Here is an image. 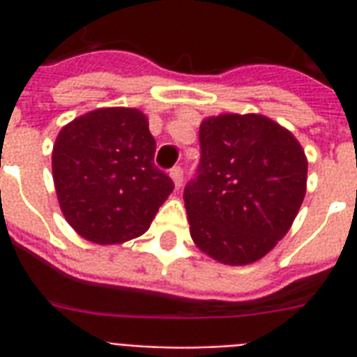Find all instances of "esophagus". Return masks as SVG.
Returning a JSON list of instances; mask_svg holds the SVG:
<instances>
[{"label": "esophagus", "instance_id": "34e87169", "mask_svg": "<svg viewBox=\"0 0 357 357\" xmlns=\"http://www.w3.org/2000/svg\"><path fill=\"white\" fill-rule=\"evenodd\" d=\"M170 178L174 179V185L176 187H181V183H183V168L181 167H174L170 168Z\"/></svg>", "mask_w": 357, "mask_h": 357}]
</instances>
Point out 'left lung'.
<instances>
[{
	"label": "left lung",
	"instance_id": "obj_1",
	"mask_svg": "<svg viewBox=\"0 0 357 357\" xmlns=\"http://www.w3.org/2000/svg\"><path fill=\"white\" fill-rule=\"evenodd\" d=\"M307 161L287 129L261 114H220L200 126V165L183 200L196 246L248 265L287 234L305 195Z\"/></svg>",
	"mask_w": 357,
	"mask_h": 357
}]
</instances>
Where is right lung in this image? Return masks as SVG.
I'll return each instance as SVG.
<instances>
[{
  "label": "right lung",
  "instance_id": "obj_1",
  "mask_svg": "<svg viewBox=\"0 0 357 357\" xmlns=\"http://www.w3.org/2000/svg\"><path fill=\"white\" fill-rule=\"evenodd\" d=\"M153 155L155 139L139 109H98L64 126L52 168L70 226L96 244L144 234L174 190Z\"/></svg>",
  "mask_w": 357,
  "mask_h": 357
}]
</instances>
